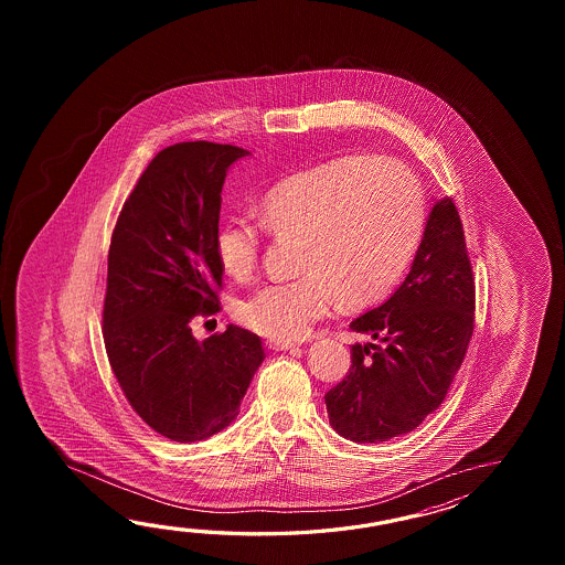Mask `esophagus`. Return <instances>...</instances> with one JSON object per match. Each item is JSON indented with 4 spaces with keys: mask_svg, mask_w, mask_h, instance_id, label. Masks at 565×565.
Segmentation results:
<instances>
[{
    "mask_svg": "<svg viewBox=\"0 0 565 565\" xmlns=\"http://www.w3.org/2000/svg\"><path fill=\"white\" fill-rule=\"evenodd\" d=\"M268 348L275 349V351H288V349H295L297 345L290 343V341H270Z\"/></svg>",
    "mask_w": 565,
    "mask_h": 565,
    "instance_id": "esophagus-1",
    "label": "esophagus"
}]
</instances>
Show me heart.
<instances>
[{"label":"heart","instance_id":"1","mask_svg":"<svg viewBox=\"0 0 565 565\" xmlns=\"http://www.w3.org/2000/svg\"><path fill=\"white\" fill-rule=\"evenodd\" d=\"M424 216L420 181L390 157H341L288 175L265 193L258 220L268 234L300 241V277L254 290L238 319L258 335L297 341L335 299L348 309L384 299L420 244ZM214 248L222 270L246 280L260 234L230 217L217 226Z\"/></svg>","mask_w":565,"mask_h":565}]
</instances>
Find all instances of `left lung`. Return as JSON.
I'll list each match as a JSON object with an SVG mask.
<instances>
[{
	"label": "left lung",
	"mask_w": 565,
	"mask_h": 565,
	"mask_svg": "<svg viewBox=\"0 0 565 565\" xmlns=\"http://www.w3.org/2000/svg\"><path fill=\"white\" fill-rule=\"evenodd\" d=\"M475 280L450 198L436 200L408 277L390 299L349 323L370 343L351 345V367L327 392L329 424L360 445H382L420 426L443 404L469 348Z\"/></svg>",
	"instance_id": "left-lung-1"
}]
</instances>
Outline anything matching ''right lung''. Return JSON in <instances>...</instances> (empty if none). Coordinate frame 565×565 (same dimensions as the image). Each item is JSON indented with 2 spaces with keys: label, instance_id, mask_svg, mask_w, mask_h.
I'll return each instance as SVG.
<instances>
[{
  "label": "right lung",
  "instance_id": "obj_1",
  "mask_svg": "<svg viewBox=\"0 0 565 565\" xmlns=\"http://www.w3.org/2000/svg\"><path fill=\"white\" fill-rule=\"evenodd\" d=\"M250 151L190 141L159 151L120 210L108 250L103 337L132 409L156 433L195 443L224 430L265 361L260 337L228 324L198 341L220 311L214 236L228 169Z\"/></svg>",
  "mask_w": 565,
  "mask_h": 565
}]
</instances>
